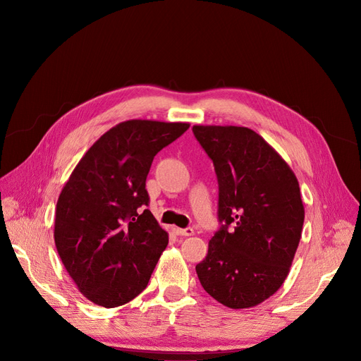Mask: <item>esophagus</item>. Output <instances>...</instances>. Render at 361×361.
<instances>
[{
    "mask_svg": "<svg viewBox=\"0 0 361 361\" xmlns=\"http://www.w3.org/2000/svg\"><path fill=\"white\" fill-rule=\"evenodd\" d=\"M174 233L177 235H181V237H188V235H193V228H174Z\"/></svg>",
    "mask_w": 361,
    "mask_h": 361,
    "instance_id": "obj_1",
    "label": "esophagus"
}]
</instances>
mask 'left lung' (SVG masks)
Listing matches in <instances>:
<instances>
[{"mask_svg": "<svg viewBox=\"0 0 361 361\" xmlns=\"http://www.w3.org/2000/svg\"><path fill=\"white\" fill-rule=\"evenodd\" d=\"M214 162L221 228L196 267L204 291L230 309L274 295L293 264L305 222L290 165L247 127L193 126Z\"/></svg>", "mask_w": 361, "mask_h": 361, "instance_id": "left-lung-1", "label": "left lung"}]
</instances>
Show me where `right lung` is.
Masks as SVG:
<instances>
[{
  "instance_id": "1",
  "label": "right lung",
  "mask_w": 361,
  "mask_h": 361,
  "mask_svg": "<svg viewBox=\"0 0 361 361\" xmlns=\"http://www.w3.org/2000/svg\"><path fill=\"white\" fill-rule=\"evenodd\" d=\"M188 123L128 120L109 128L73 169L55 211L54 240L79 291L106 309L146 287L168 244L149 209L146 177L155 155Z\"/></svg>"
}]
</instances>
